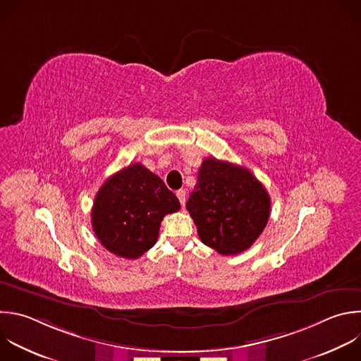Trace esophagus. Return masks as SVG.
<instances>
[{
  "label": "esophagus",
  "instance_id": "34e87169",
  "mask_svg": "<svg viewBox=\"0 0 361 361\" xmlns=\"http://www.w3.org/2000/svg\"><path fill=\"white\" fill-rule=\"evenodd\" d=\"M176 195H177L178 201L181 202V205L184 207V205H185V191H184V190H178V191L176 192Z\"/></svg>",
  "mask_w": 361,
  "mask_h": 361
}]
</instances>
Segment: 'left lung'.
I'll list each match as a JSON object with an SVG mask.
<instances>
[{
	"label": "left lung",
	"mask_w": 361,
	"mask_h": 361,
	"mask_svg": "<svg viewBox=\"0 0 361 361\" xmlns=\"http://www.w3.org/2000/svg\"><path fill=\"white\" fill-rule=\"evenodd\" d=\"M185 207L202 244L221 255H236L265 229L271 198L248 169L208 157Z\"/></svg>",
	"instance_id": "1"
}]
</instances>
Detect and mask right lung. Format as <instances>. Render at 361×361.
<instances>
[{
	"mask_svg": "<svg viewBox=\"0 0 361 361\" xmlns=\"http://www.w3.org/2000/svg\"><path fill=\"white\" fill-rule=\"evenodd\" d=\"M178 209V198L163 180L135 163L109 177L99 188L92 208V228L109 252L137 259L157 243L164 215Z\"/></svg>",
	"mask_w": 361,
	"mask_h": 361,
	"instance_id": "1",
	"label": "right lung"
}]
</instances>
